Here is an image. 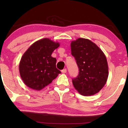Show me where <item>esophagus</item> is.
Wrapping results in <instances>:
<instances>
[{"instance_id": "esophagus-1", "label": "esophagus", "mask_w": 128, "mask_h": 128, "mask_svg": "<svg viewBox=\"0 0 128 128\" xmlns=\"http://www.w3.org/2000/svg\"><path fill=\"white\" fill-rule=\"evenodd\" d=\"M66 72H67V69H64L62 70V73H66Z\"/></svg>"}]
</instances>
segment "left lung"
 <instances>
[{
    "label": "left lung",
    "mask_w": 128,
    "mask_h": 128,
    "mask_svg": "<svg viewBox=\"0 0 128 128\" xmlns=\"http://www.w3.org/2000/svg\"><path fill=\"white\" fill-rule=\"evenodd\" d=\"M70 46L79 70L78 77L72 80L73 86L81 95H94L103 88L108 78L106 55L95 43L86 38L72 41Z\"/></svg>",
    "instance_id": "obj_1"
}]
</instances>
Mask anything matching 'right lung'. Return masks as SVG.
Masks as SVG:
<instances>
[{"mask_svg": "<svg viewBox=\"0 0 128 128\" xmlns=\"http://www.w3.org/2000/svg\"><path fill=\"white\" fill-rule=\"evenodd\" d=\"M59 42L49 38L35 42L22 56L19 72L24 83L30 88L41 90L61 73L56 68V59L51 56Z\"/></svg>", "mask_w": 128, "mask_h": 128, "instance_id": "add662e5", "label": "right lung"}]
</instances>
